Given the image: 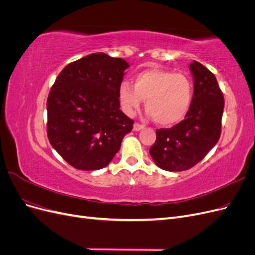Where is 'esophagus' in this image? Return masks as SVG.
I'll return each mask as SVG.
<instances>
[{
    "mask_svg": "<svg viewBox=\"0 0 255 255\" xmlns=\"http://www.w3.org/2000/svg\"><path fill=\"white\" fill-rule=\"evenodd\" d=\"M143 128H144V126L139 125V123H134V126H133V129H134V130H136V132H138V130L142 129Z\"/></svg>",
    "mask_w": 255,
    "mask_h": 255,
    "instance_id": "esophagus-1",
    "label": "esophagus"
}]
</instances>
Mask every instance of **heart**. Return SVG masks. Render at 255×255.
<instances>
[{
  "label": "heart",
  "instance_id": "1",
  "mask_svg": "<svg viewBox=\"0 0 255 255\" xmlns=\"http://www.w3.org/2000/svg\"><path fill=\"white\" fill-rule=\"evenodd\" d=\"M192 82L184 73L148 69L133 78V86L123 82L118 90L122 111L132 116L145 100L146 114L160 126L181 122L190 109Z\"/></svg>",
  "mask_w": 255,
  "mask_h": 255
}]
</instances>
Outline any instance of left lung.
<instances>
[{
    "label": "left lung",
    "mask_w": 255,
    "mask_h": 255,
    "mask_svg": "<svg viewBox=\"0 0 255 255\" xmlns=\"http://www.w3.org/2000/svg\"><path fill=\"white\" fill-rule=\"evenodd\" d=\"M194 96L184 120L170 128L156 129L150 148L154 163L167 171H183L202 160L219 140L225 99L216 76L202 64L189 65Z\"/></svg>",
    "instance_id": "8db88e82"
}]
</instances>
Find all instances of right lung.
<instances>
[{
    "label": "right lung",
    "mask_w": 255,
    "mask_h": 255,
    "mask_svg": "<svg viewBox=\"0 0 255 255\" xmlns=\"http://www.w3.org/2000/svg\"><path fill=\"white\" fill-rule=\"evenodd\" d=\"M129 65L94 53L64 68L47 101L50 143L69 165L98 170L110 164L134 121L120 111L119 86Z\"/></svg>",
    "instance_id": "obj_1"
}]
</instances>
